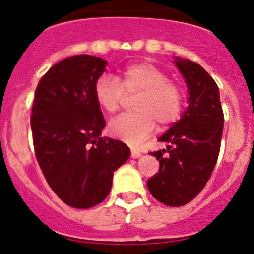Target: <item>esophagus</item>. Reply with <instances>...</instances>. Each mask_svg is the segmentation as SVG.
I'll return each instance as SVG.
<instances>
[{"label": "esophagus", "instance_id": "34e87169", "mask_svg": "<svg viewBox=\"0 0 254 254\" xmlns=\"http://www.w3.org/2000/svg\"><path fill=\"white\" fill-rule=\"evenodd\" d=\"M141 156V152L140 151H136V150H131V157L132 158H137Z\"/></svg>", "mask_w": 254, "mask_h": 254}]
</instances>
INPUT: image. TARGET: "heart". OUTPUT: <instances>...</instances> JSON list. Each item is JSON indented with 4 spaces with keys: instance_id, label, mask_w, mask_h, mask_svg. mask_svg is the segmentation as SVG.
Returning <instances> with one entry per match:
<instances>
[{
    "instance_id": "heart-1",
    "label": "heart",
    "mask_w": 254,
    "mask_h": 254,
    "mask_svg": "<svg viewBox=\"0 0 254 254\" xmlns=\"http://www.w3.org/2000/svg\"><path fill=\"white\" fill-rule=\"evenodd\" d=\"M94 99L104 112L113 114L123 106L125 94H137L136 113L122 114L109 123V132L129 145H139L156 127L172 125L181 117L183 89L167 73L148 61H140L123 68L119 81L111 75L101 76L93 88Z\"/></svg>"
}]
</instances>
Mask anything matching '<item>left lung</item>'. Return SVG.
Instances as JSON below:
<instances>
[{
    "label": "left lung",
    "mask_w": 254,
    "mask_h": 254,
    "mask_svg": "<svg viewBox=\"0 0 254 254\" xmlns=\"http://www.w3.org/2000/svg\"><path fill=\"white\" fill-rule=\"evenodd\" d=\"M176 65L188 86L189 106L158 139L167 148L150 152L160 168L147 181L153 198L167 206L186 205L203 190L216 165L224 130L216 82L199 64L177 58Z\"/></svg>",
    "instance_id": "8db88e82"
}]
</instances>
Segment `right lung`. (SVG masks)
I'll use <instances>...</instances> for the list:
<instances>
[{
	"mask_svg": "<svg viewBox=\"0 0 254 254\" xmlns=\"http://www.w3.org/2000/svg\"><path fill=\"white\" fill-rule=\"evenodd\" d=\"M106 65L97 56H70L35 89L30 127L38 163L54 193L76 209L102 203L113 173L130 156L124 142L101 137L106 120L93 88Z\"/></svg>",
	"mask_w": 254,
	"mask_h": 254,
	"instance_id": "right-lung-1",
	"label": "right lung"
}]
</instances>
